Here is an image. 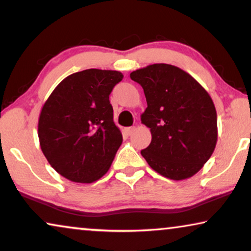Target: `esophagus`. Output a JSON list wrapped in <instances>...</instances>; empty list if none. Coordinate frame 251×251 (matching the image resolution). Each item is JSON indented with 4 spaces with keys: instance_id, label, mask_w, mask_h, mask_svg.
Listing matches in <instances>:
<instances>
[{
    "instance_id": "1",
    "label": "esophagus",
    "mask_w": 251,
    "mask_h": 251,
    "mask_svg": "<svg viewBox=\"0 0 251 251\" xmlns=\"http://www.w3.org/2000/svg\"><path fill=\"white\" fill-rule=\"evenodd\" d=\"M136 130V126H129V128H126V135H131V133Z\"/></svg>"
}]
</instances>
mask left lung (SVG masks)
<instances>
[{
	"instance_id": "1",
	"label": "left lung",
	"mask_w": 251,
	"mask_h": 251,
	"mask_svg": "<svg viewBox=\"0 0 251 251\" xmlns=\"http://www.w3.org/2000/svg\"><path fill=\"white\" fill-rule=\"evenodd\" d=\"M147 107L142 123L152 140L142 155L157 174L174 180L190 178L210 159L217 143V113L203 87L186 72L168 64L133 71Z\"/></svg>"
}]
</instances>
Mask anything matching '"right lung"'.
I'll return each instance as SVG.
<instances>
[{
  "mask_svg": "<svg viewBox=\"0 0 251 251\" xmlns=\"http://www.w3.org/2000/svg\"><path fill=\"white\" fill-rule=\"evenodd\" d=\"M122 78L118 71L77 72L64 78L44 102L37 128L40 146L63 177L92 183L108 171L122 144L109 95Z\"/></svg>",
  "mask_w": 251,
  "mask_h": 251,
  "instance_id": "1",
  "label": "right lung"
}]
</instances>
